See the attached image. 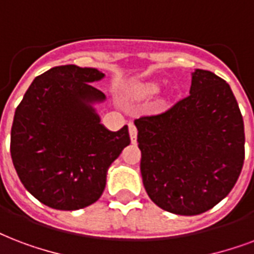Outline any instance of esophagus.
I'll use <instances>...</instances> for the list:
<instances>
[{
  "label": "esophagus",
  "instance_id": "34e87169",
  "mask_svg": "<svg viewBox=\"0 0 254 254\" xmlns=\"http://www.w3.org/2000/svg\"><path fill=\"white\" fill-rule=\"evenodd\" d=\"M129 134H130L131 142L134 144L135 141H137V127L133 124H129Z\"/></svg>",
  "mask_w": 254,
  "mask_h": 254
}]
</instances>
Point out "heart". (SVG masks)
<instances>
[{
    "mask_svg": "<svg viewBox=\"0 0 254 254\" xmlns=\"http://www.w3.org/2000/svg\"><path fill=\"white\" fill-rule=\"evenodd\" d=\"M160 84L158 82H144V84H135L130 88L131 96L135 98H148L160 92Z\"/></svg>",
    "mask_w": 254,
    "mask_h": 254,
    "instance_id": "obj_1",
    "label": "heart"
}]
</instances>
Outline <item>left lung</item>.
<instances>
[{"mask_svg": "<svg viewBox=\"0 0 254 254\" xmlns=\"http://www.w3.org/2000/svg\"><path fill=\"white\" fill-rule=\"evenodd\" d=\"M134 125L145 190L161 209L200 214L235 187L245 158L244 121L230 86L214 73L196 69L187 98Z\"/></svg>", "mask_w": 254, "mask_h": 254, "instance_id": "8db88e82", "label": "left lung"}]
</instances>
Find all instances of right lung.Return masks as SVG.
Masks as SVG:
<instances>
[{
  "label": "right lung",
  "mask_w": 254,
  "mask_h": 254,
  "mask_svg": "<svg viewBox=\"0 0 254 254\" xmlns=\"http://www.w3.org/2000/svg\"><path fill=\"white\" fill-rule=\"evenodd\" d=\"M105 74L63 65L34 78L11 125L13 165L26 190L58 210L86 208L101 197L106 173L130 144L127 127L106 129L94 104L106 100L92 85Z\"/></svg>",
  "instance_id": "1"
}]
</instances>
